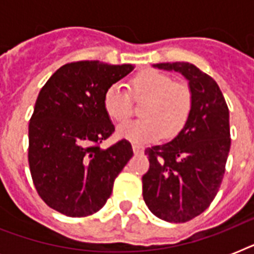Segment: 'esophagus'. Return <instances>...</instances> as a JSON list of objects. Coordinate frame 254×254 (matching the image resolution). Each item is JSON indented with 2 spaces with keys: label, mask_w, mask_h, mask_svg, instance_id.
I'll return each mask as SVG.
<instances>
[{
  "label": "esophagus",
  "mask_w": 254,
  "mask_h": 254,
  "mask_svg": "<svg viewBox=\"0 0 254 254\" xmlns=\"http://www.w3.org/2000/svg\"><path fill=\"white\" fill-rule=\"evenodd\" d=\"M133 151H134V154H142L143 149L142 147L137 146V145H133Z\"/></svg>",
  "instance_id": "esophagus-1"
}]
</instances>
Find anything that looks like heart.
Returning <instances> with one entry per match:
<instances>
[{
  "instance_id": "b5f03b06",
  "label": "heart",
  "mask_w": 254,
  "mask_h": 254,
  "mask_svg": "<svg viewBox=\"0 0 254 254\" xmlns=\"http://www.w3.org/2000/svg\"><path fill=\"white\" fill-rule=\"evenodd\" d=\"M130 93L141 105L143 119L121 124L117 134L135 145H146L163 134L166 137L179 131L189 119L192 96L185 83L171 80L166 73L157 69H143L130 81ZM104 108L108 116L117 123L130 113V97L120 83L112 84L104 95Z\"/></svg>"
}]
</instances>
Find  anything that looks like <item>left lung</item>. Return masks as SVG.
<instances>
[{"label": "left lung", "mask_w": 254, "mask_h": 254, "mask_svg": "<svg viewBox=\"0 0 254 254\" xmlns=\"http://www.w3.org/2000/svg\"><path fill=\"white\" fill-rule=\"evenodd\" d=\"M153 67L189 81V119L170 142L147 147L150 167L142 177L143 200L155 216L186 223L208 208L220 189L231 147L229 111L212 77L187 62Z\"/></svg>", "instance_id": "left-lung-1"}]
</instances>
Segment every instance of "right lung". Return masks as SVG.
<instances>
[{"label": "right lung", "instance_id": "obj_1", "mask_svg": "<svg viewBox=\"0 0 254 254\" xmlns=\"http://www.w3.org/2000/svg\"><path fill=\"white\" fill-rule=\"evenodd\" d=\"M134 69L99 61L68 63L38 95L29 124V165L46 204L69 217L103 208L113 183L133 155L129 141L99 143L115 131L104 95Z\"/></svg>", "mask_w": 254, "mask_h": 254}]
</instances>
